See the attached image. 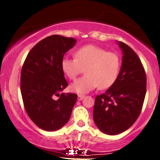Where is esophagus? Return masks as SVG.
Masks as SVG:
<instances>
[{"label":"esophagus","instance_id":"esophagus-1","mask_svg":"<svg viewBox=\"0 0 160 160\" xmlns=\"http://www.w3.org/2000/svg\"><path fill=\"white\" fill-rule=\"evenodd\" d=\"M84 98V95H78V101H82Z\"/></svg>","mask_w":160,"mask_h":160}]
</instances>
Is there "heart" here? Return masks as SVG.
Returning <instances> with one entry per match:
<instances>
[{"instance_id": "b5f03b06", "label": "heart", "mask_w": 160, "mask_h": 160, "mask_svg": "<svg viewBox=\"0 0 160 160\" xmlns=\"http://www.w3.org/2000/svg\"><path fill=\"white\" fill-rule=\"evenodd\" d=\"M75 58L64 57L62 71L70 79H75L85 68V74L70 85V90L84 94L98 86L101 90L111 88L118 79L121 61L118 54L108 52L103 48L87 45L76 50Z\"/></svg>"}]
</instances>
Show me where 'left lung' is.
I'll list each match as a JSON object with an SVG mask.
<instances>
[{
    "instance_id": "obj_1",
    "label": "left lung",
    "mask_w": 160,
    "mask_h": 160,
    "mask_svg": "<svg viewBox=\"0 0 160 160\" xmlns=\"http://www.w3.org/2000/svg\"><path fill=\"white\" fill-rule=\"evenodd\" d=\"M118 79L104 93L97 95L93 109L95 125L104 134L115 135L133 125L140 115L146 93V75L137 53L125 43Z\"/></svg>"
}]
</instances>
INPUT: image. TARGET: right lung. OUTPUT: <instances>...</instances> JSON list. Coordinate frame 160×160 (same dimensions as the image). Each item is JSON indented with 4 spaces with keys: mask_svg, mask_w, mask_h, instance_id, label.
Wrapping results in <instances>:
<instances>
[{
    "mask_svg": "<svg viewBox=\"0 0 160 160\" xmlns=\"http://www.w3.org/2000/svg\"><path fill=\"white\" fill-rule=\"evenodd\" d=\"M76 42L71 37H48L33 47L22 65L20 91L25 109L43 130L53 132L65 126L77 100L74 93H61L68 84L62 59ZM56 96L59 98L56 99Z\"/></svg>",
    "mask_w": 160,
    "mask_h": 160,
    "instance_id": "obj_1",
    "label": "right lung"
}]
</instances>
